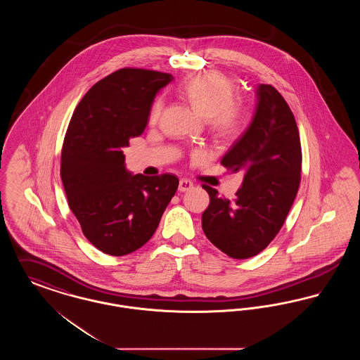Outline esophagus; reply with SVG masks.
I'll use <instances>...</instances> for the list:
<instances>
[{"instance_id": "34e87169", "label": "esophagus", "mask_w": 360, "mask_h": 360, "mask_svg": "<svg viewBox=\"0 0 360 360\" xmlns=\"http://www.w3.org/2000/svg\"><path fill=\"white\" fill-rule=\"evenodd\" d=\"M193 182L190 181V179H188V178H182L181 181H179V191H188V190H190V188H193Z\"/></svg>"}]
</instances>
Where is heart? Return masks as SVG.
Masks as SVG:
<instances>
[{"label":"heart","instance_id":"heart-1","mask_svg":"<svg viewBox=\"0 0 360 360\" xmlns=\"http://www.w3.org/2000/svg\"><path fill=\"white\" fill-rule=\"evenodd\" d=\"M176 94L201 115L212 134L220 140H232L245 128V112L235 101V86L221 74L209 72L193 77L178 86ZM163 103L156 98L148 113V122L156 124Z\"/></svg>","mask_w":360,"mask_h":360}]
</instances>
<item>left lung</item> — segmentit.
I'll return each mask as SVG.
<instances>
[{"instance_id":"8db88e82","label":"left lung","mask_w":360,"mask_h":360,"mask_svg":"<svg viewBox=\"0 0 360 360\" xmlns=\"http://www.w3.org/2000/svg\"><path fill=\"white\" fill-rule=\"evenodd\" d=\"M257 109L250 127L224 155L221 165L243 172L235 200L204 185L210 202L202 229L224 254L255 257L281 231L300 188L302 153L294 115L271 85L257 87Z\"/></svg>"}]
</instances>
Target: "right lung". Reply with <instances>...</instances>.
Returning a JSON list of instances; mask_svg holds the SVG:
<instances>
[{
    "instance_id": "add662e5",
    "label": "right lung",
    "mask_w": 360,
    "mask_h": 360,
    "mask_svg": "<svg viewBox=\"0 0 360 360\" xmlns=\"http://www.w3.org/2000/svg\"><path fill=\"white\" fill-rule=\"evenodd\" d=\"M172 81L154 70H117L91 86L70 120L63 188L86 239L103 254L122 257L143 247L179 185L172 174L132 175L122 154L146 129L156 93Z\"/></svg>"
}]
</instances>
